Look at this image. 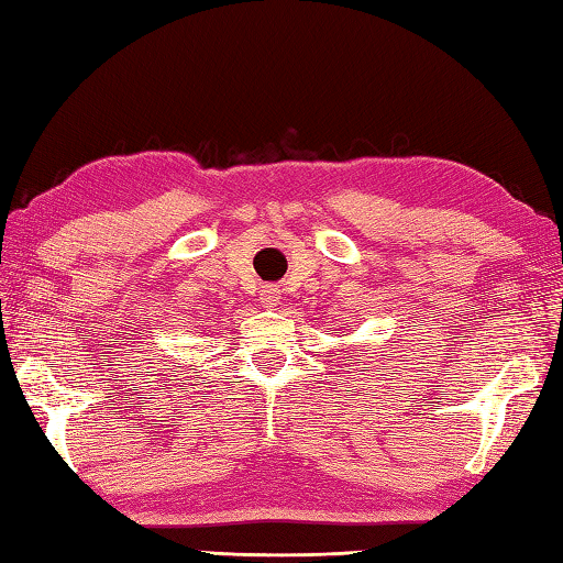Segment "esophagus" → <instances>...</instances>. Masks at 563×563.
Segmentation results:
<instances>
[{"mask_svg":"<svg viewBox=\"0 0 563 563\" xmlns=\"http://www.w3.org/2000/svg\"><path fill=\"white\" fill-rule=\"evenodd\" d=\"M261 302L263 307H275L280 302V290L275 285H263L261 288Z\"/></svg>","mask_w":563,"mask_h":563,"instance_id":"1","label":"esophagus"}]
</instances>
